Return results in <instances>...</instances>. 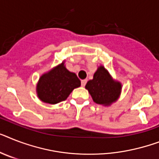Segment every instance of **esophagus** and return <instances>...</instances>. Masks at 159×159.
Here are the masks:
<instances>
[{"label":"esophagus","instance_id":"1","mask_svg":"<svg viewBox=\"0 0 159 159\" xmlns=\"http://www.w3.org/2000/svg\"><path fill=\"white\" fill-rule=\"evenodd\" d=\"M86 83H87V80H81V86H82V87H84L85 84H86Z\"/></svg>","mask_w":159,"mask_h":159}]
</instances>
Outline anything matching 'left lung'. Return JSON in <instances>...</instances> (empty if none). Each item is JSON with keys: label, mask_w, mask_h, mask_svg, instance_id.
Listing matches in <instances>:
<instances>
[{"label": "left lung", "mask_w": 159, "mask_h": 159, "mask_svg": "<svg viewBox=\"0 0 159 159\" xmlns=\"http://www.w3.org/2000/svg\"><path fill=\"white\" fill-rule=\"evenodd\" d=\"M85 89L97 104L108 106L115 102L121 93L122 84L114 80L106 68L100 66L94 73L93 79L88 81Z\"/></svg>", "instance_id": "8db88e82"}]
</instances>
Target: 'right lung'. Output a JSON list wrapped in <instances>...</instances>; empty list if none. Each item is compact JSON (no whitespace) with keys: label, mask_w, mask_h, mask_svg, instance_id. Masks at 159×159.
Wrapping results in <instances>:
<instances>
[{"label":"right lung","mask_w":159,"mask_h":159,"mask_svg":"<svg viewBox=\"0 0 159 159\" xmlns=\"http://www.w3.org/2000/svg\"><path fill=\"white\" fill-rule=\"evenodd\" d=\"M80 84L76 75L69 71L62 61L40 77L36 85V93L43 102L57 104L65 101L70 93Z\"/></svg>","instance_id":"right-lung-1"}]
</instances>
